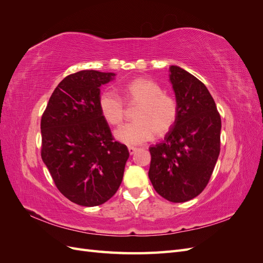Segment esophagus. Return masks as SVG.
Instances as JSON below:
<instances>
[{"mask_svg":"<svg viewBox=\"0 0 263 263\" xmlns=\"http://www.w3.org/2000/svg\"><path fill=\"white\" fill-rule=\"evenodd\" d=\"M128 151H129V155H134V154L136 153V151H137V148H135V147H129V148H128Z\"/></svg>","mask_w":263,"mask_h":263,"instance_id":"esophagus-1","label":"esophagus"}]
</instances>
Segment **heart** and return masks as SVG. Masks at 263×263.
Segmentation results:
<instances>
[{"instance_id":"heart-1","label":"heart","mask_w":263,"mask_h":263,"mask_svg":"<svg viewBox=\"0 0 263 263\" xmlns=\"http://www.w3.org/2000/svg\"><path fill=\"white\" fill-rule=\"evenodd\" d=\"M124 94L129 103L140 104L135 115L136 122L122 126L115 137L122 144L138 146L149 141L156 134L169 133L179 117V103L171 95L164 94L158 83L148 79H136L124 86ZM100 112L110 125H119L125 116V104L113 90L103 91L99 99Z\"/></svg>"}]
</instances>
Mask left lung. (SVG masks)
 Masks as SVG:
<instances>
[{
    "instance_id": "8db88e82",
    "label": "left lung",
    "mask_w": 263,
    "mask_h": 263,
    "mask_svg": "<svg viewBox=\"0 0 263 263\" xmlns=\"http://www.w3.org/2000/svg\"><path fill=\"white\" fill-rule=\"evenodd\" d=\"M170 81L179 103V117L164 140L149 148L148 176L165 200H192L208 185L220 151L221 121L208 87L178 66Z\"/></svg>"
}]
</instances>
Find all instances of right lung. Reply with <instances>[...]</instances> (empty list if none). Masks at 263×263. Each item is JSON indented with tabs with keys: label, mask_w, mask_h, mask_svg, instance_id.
<instances>
[{
	"label": "right lung",
	"mask_w": 263,
	"mask_h": 263,
	"mask_svg": "<svg viewBox=\"0 0 263 263\" xmlns=\"http://www.w3.org/2000/svg\"><path fill=\"white\" fill-rule=\"evenodd\" d=\"M115 73L82 70L55 87L42 116V158L55 186L82 206L108 201L121 185L129 151L100 112V86Z\"/></svg>",
	"instance_id": "right-lung-1"
}]
</instances>
